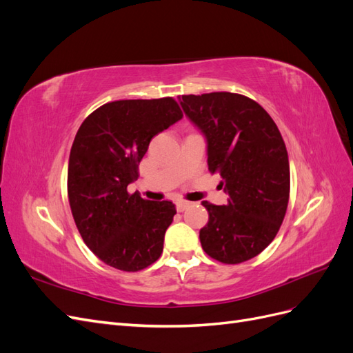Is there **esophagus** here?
<instances>
[{"label":"esophagus","instance_id":"esophagus-1","mask_svg":"<svg viewBox=\"0 0 353 353\" xmlns=\"http://www.w3.org/2000/svg\"><path fill=\"white\" fill-rule=\"evenodd\" d=\"M188 206H190V201H187V200H178V201H176V209H178V212H184Z\"/></svg>","mask_w":353,"mask_h":353}]
</instances>
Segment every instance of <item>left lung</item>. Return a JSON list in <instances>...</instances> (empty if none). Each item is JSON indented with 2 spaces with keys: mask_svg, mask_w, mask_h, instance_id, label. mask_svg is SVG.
<instances>
[{
  "mask_svg": "<svg viewBox=\"0 0 353 353\" xmlns=\"http://www.w3.org/2000/svg\"><path fill=\"white\" fill-rule=\"evenodd\" d=\"M181 105L205 134L209 170L230 196L225 206L201 201L209 212L201 248L222 263L249 261L268 248L285 216L290 166L283 137L262 105L241 94H190Z\"/></svg>",
  "mask_w": 353,
  "mask_h": 353,
  "instance_id": "obj_1",
  "label": "left lung"
}]
</instances>
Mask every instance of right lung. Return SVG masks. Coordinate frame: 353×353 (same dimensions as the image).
Returning a JSON list of instances; mask_svg holds the SVG:
<instances>
[{
    "label": "right lung",
    "mask_w": 353,
    "mask_h": 353,
    "mask_svg": "<svg viewBox=\"0 0 353 353\" xmlns=\"http://www.w3.org/2000/svg\"><path fill=\"white\" fill-rule=\"evenodd\" d=\"M181 117L172 97L117 100L79 126L69 156V205L83 243L105 265L137 272L162 254L175 205L130 194L128 185L152 138Z\"/></svg>",
    "instance_id": "right-lung-1"
}]
</instances>
